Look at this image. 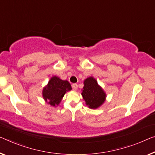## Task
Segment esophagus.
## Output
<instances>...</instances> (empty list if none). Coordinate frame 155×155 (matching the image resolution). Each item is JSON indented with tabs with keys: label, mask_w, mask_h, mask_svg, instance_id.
<instances>
[{
	"label": "esophagus",
	"mask_w": 155,
	"mask_h": 155,
	"mask_svg": "<svg viewBox=\"0 0 155 155\" xmlns=\"http://www.w3.org/2000/svg\"><path fill=\"white\" fill-rule=\"evenodd\" d=\"M72 88L74 91H76L78 89V84H72Z\"/></svg>",
	"instance_id": "obj_1"
}]
</instances>
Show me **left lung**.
Returning a JSON list of instances; mask_svg holds the SVG:
<instances>
[{
	"mask_svg": "<svg viewBox=\"0 0 155 155\" xmlns=\"http://www.w3.org/2000/svg\"><path fill=\"white\" fill-rule=\"evenodd\" d=\"M82 96L86 104L90 109L98 108L104 103L106 99L105 92L93 77L88 78L84 81Z\"/></svg>",
	"mask_w": 155,
	"mask_h": 155,
	"instance_id": "left-lung-1",
	"label": "left lung"
}]
</instances>
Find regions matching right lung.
<instances>
[{
    "label": "right lung",
    "mask_w": 155,
    "mask_h": 155,
    "mask_svg": "<svg viewBox=\"0 0 155 155\" xmlns=\"http://www.w3.org/2000/svg\"><path fill=\"white\" fill-rule=\"evenodd\" d=\"M71 89V86L67 80H62L57 76H53L43 89V97L48 104L57 107L60 103L64 94Z\"/></svg>",
    "instance_id": "right-lung-1"
}]
</instances>
